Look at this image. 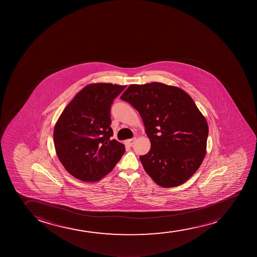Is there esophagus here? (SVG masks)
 I'll use <instances>...</instances> for the list:
<instances>
[{"instance_id": "esophagus-1", "label": "esophagus", "mask_w": 257, "mask_h": 257, "mask_svg": "<svg viewBox=\"0 0 257 257\" xmlns=\"http://www.w3.org/2000/svg\"><path fill=\"white\" fill-rule=\"evenodd\" d=\"M136 140H137V138H136V137H134L132 139L126 141V142H125V144H126V145H127V146H132L134 143L136 142Z\"/></svg>"}]
</instances>
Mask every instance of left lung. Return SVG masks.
Here are the masks:
<instances>
[{"instance_id": "8db88e82", "label": "left lung", "mask_w": 257, "mask_h": 257, "mask_svg": "<svg viewBox=\"0 0 257 257\" xmlns=\"http://www.w3.org/2000/svg\"><path fill=\"white\" fill-rule=\"evenodd\" d=\"M120 99L140 113L150 151L140 160L156 184L171 188L184 184L206 154L208 124L192 97L178 86L152 82L130 85Z\"/></svg>"}]
</instances>
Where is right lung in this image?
Masks as SVG:
<instances>
[{
    "instance_id": "right-lung-1",
    "label": "right lung",
    "mask_w": 257,
    "mask_h": 257,
    "mask_svg": "<svg viewBox=\"0 0 257 257\" xmlns=\"http://www.w3.org/2000/svg\"><path fill=\"white\" fill-rule=\"evenodd\" d=\"M125 87L111 83L89 84L58 117L53 131L56 153L65 170L77 179L99 181L124 154V144L111 139L110 108Z\"/></svg>"
}]
</instances>
